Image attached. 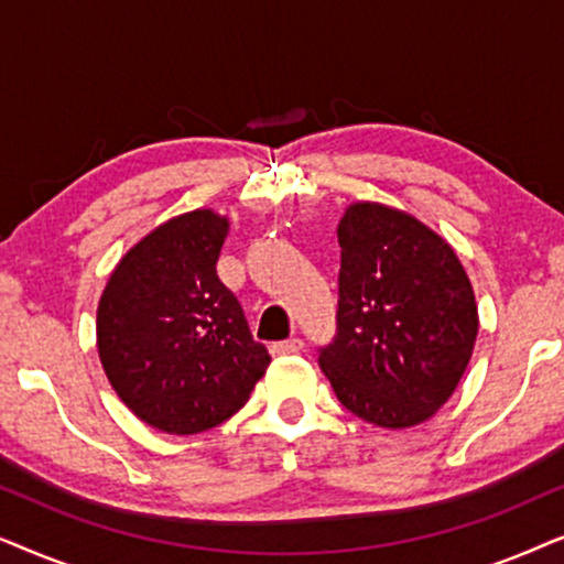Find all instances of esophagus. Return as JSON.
Listing matches in <instances>:
<instances>
[{
    "label": "esophagus",
    "mask_w": 564,
    "mask_h": 564,
    "mask_svg": "<svg viewBox=\"0 0 564 564\" xmlns=\"http://www.w3.org/2000/svg\"><path fill=\"white\" fill-rule=\"evenodd\" d=\"M300 349H303V341L300 338H288V341H276L272 344V354H297Z\"/></svg>",
    "instance_id": "obj_1"
}]
</instances>
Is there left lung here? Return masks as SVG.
Masks as SVG:
<instances>
[{"instance_id": "8db88e82", "label": "left lung", "mask_w": 564, "mask_h": 564, "mask_svg": "<svg viewBox=\"0 0 564 564\" xmlns=\"http://www.w3.org/2000/svg\"><path fill=\"white\" fill-rule=\"evenodd\" d=\"M338 246L336 336L318 365L346 411L382 429L419 426L473 357V284L452 246L395 207H346Z\"/></svg>"}]
</instances>
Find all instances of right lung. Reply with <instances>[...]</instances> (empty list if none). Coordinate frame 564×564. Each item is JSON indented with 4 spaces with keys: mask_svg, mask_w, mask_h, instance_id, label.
Returning a JSON list of instances; mask_svg holds the SVG:
<instances>
[{
    "mask_svg": "<svg viewBox=\"0 0 564 564\" xmlns=\"http://www.w3.org/2000/svg\"><path fill=\"white\" fill-rule=\"evenodd\" d=\"M226 236L228 218L213 210L166 220L120 259L99 297L107 380L138 419L166 434L228 421L272 361L215 272Z\"/></svg>",
    "mask_w": 564,
    "mask_h": 564,
    "instance_id": "obj_1",
    "label": "right lung"
}]
</instances>
